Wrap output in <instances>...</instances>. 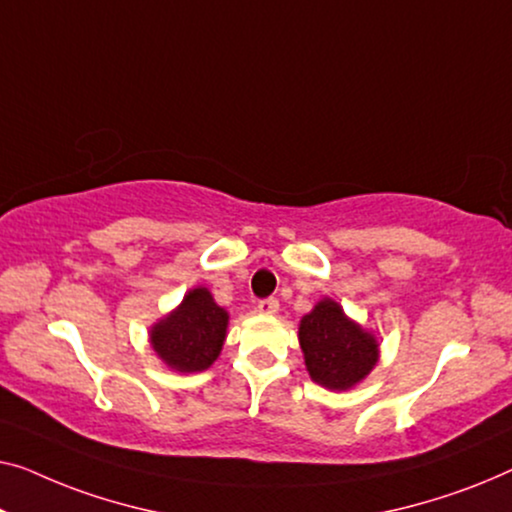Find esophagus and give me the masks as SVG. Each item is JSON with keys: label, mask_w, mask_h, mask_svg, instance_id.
<instances>
[{"label": "esophagus", "mask_w": 512, "mask_h": 512, "mask_svg": "<svg viewBox=\"0 0 512 512\" xmlns=\"http://www.w3.org/2000/svg\"><path fill=\"white\" fill-rule=\"evenodd\" d=\"M257 311L262 315H276L278 313V299H259L257 301Z\"/></svg>", "instance_id": "obj_1"}]
</instances>
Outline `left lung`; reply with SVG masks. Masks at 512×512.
Returning a JSON list of instances; mask_svg holds the SVG:
<instances>
[{
  "label": "left lung",
  "instance_id": "1",
  "mask_svg": "<svg viewBox=\"0 0 512 512\" xmlns=\"http://www.w3.org/2000/svg\"><path fill=\"white\" fill-rule=\"evenodd\" d=\"M306 371L327 390H350L378 364V341L352 322L334 299H322L299 322Z\"/></svg>",
  "mask_w": 512,
  "mask_h": 512
}]
</instances>
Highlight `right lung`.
Returning <instances> with one entry per match:
<instances>
[{
    "label": "right lung",
    "mask_w": 512,
    "mask_h": 512,
    "mask_svg": "<svg viewBox=\"0 0 512 512\" xmlns=\"http://www.w3.org/2000/svg\"><path fill=\"white\" fill-rule=\"evenodd\" d=\"M229 313L215 304L206 287H194L181 306L150 327V345L169 369L206 371L218 359L227 336Z\"/></svg>",
    "instance_id": "add662e5"
}]
</instances>
